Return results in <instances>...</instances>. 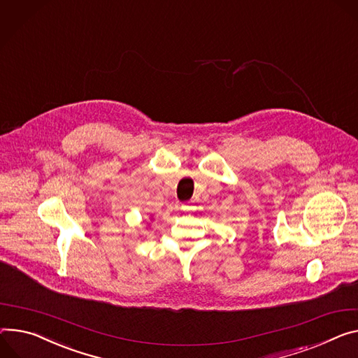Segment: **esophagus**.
I'll list each match as a JSON object with an SVG mask.
<instances>
[{
  "label": "esophagus",
  "instance_id": "esophagus-1",
  "mask_svg": "<svg viewBox=\"0 0 358 358\" xmlns=\"http://www.w3.org/2000/svg\"><path fill=\"white\" fill-rule=\"evenodd\" d=\"M181 210H182L184 213H191V211L194 210V207H192V206H189V204H185V206H182V207H181Z\"/></svg>",
  "mask_w": 358,
  "mask_h": 358
}]
</instances>
